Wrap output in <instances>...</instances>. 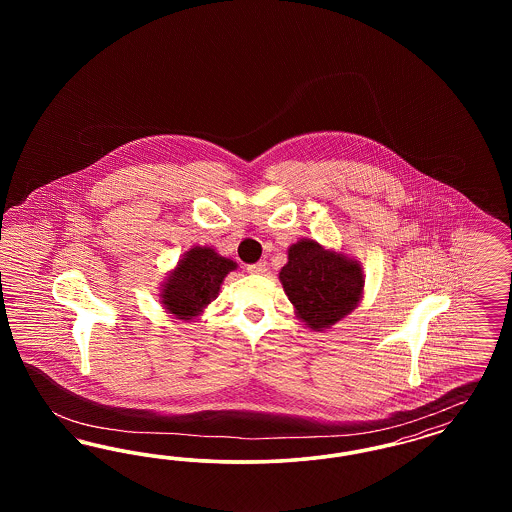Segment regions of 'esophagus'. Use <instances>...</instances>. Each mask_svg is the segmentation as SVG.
<instances>
[{
  "label": "esophagus",
  "mask_w": 512,
  "mask_h": 512,
  "mask_svg": "<svg viewBox=\"0 0 512 512\" xmlns=\"http://www.w3.org/2000/svg\"><path fill=\"white\" fill-rule=\"evenodd\" d=\"M247 272H249V274H265V272H267V263H265V261H259V263L247 265Z\"/></svg>",
  "instance_id": "1"
}]
</instances>
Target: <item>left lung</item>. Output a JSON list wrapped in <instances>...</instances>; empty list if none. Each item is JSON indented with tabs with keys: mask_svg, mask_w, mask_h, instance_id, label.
Returning a JSON list of instances; mask_svg holds the SVG:
<instances>
[{
	"mask_svg": "<svg viewBox=\"0 0 512 512\" xmlns=\"http://www.w3.org/2000/svg\"><path fill=\"white\" fill-rule=\"evenodd\" d=\"M280 280L297 315L313 330L336 324L351 313L365 286L363 270L357 263L311 240L290 247Z\"/></svg>",
	"mask_w": 512,
	"mask_h": 512,
	"instance_id": "obj_1",
	"label": "left lung"
}]
</instances>
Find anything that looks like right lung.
<instances>
[{
  "label": "right lung",
  "instance_id": "1",
  "mask_svg": "<svg viewBox=\"0 0 512 512\" xmlns=\"http://www.w3.org/2000/svg\"><path fill=\"white\" fill-rule=\"evenodd\" d=\"M236 263L211 247H194L178 263L163 290V303L176 318H192L207 307L220 290L224 276Z\"/></svg>",
  "mask_w": 512,
  "mask_h": 512
}]
</instances>
